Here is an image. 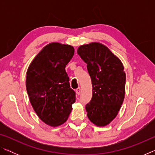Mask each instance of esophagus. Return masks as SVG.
<instances>
[{
    "instance_id": "1",
    "label": "esophagus",
    "mask_w": 155,
    "mask_h": 155,
    "mask_svg": "<svg viewBox=\"0 0 155 155\" xmlns=\"http://www.w3.org/2000/svg\"><path fill=\"white\" fill-rule=\"evenodd\" d=\"M81 92V90L80 87H78V88L77 89V90H76V93H77L78 95H79Z\"/></svg>"
}]
</instances>
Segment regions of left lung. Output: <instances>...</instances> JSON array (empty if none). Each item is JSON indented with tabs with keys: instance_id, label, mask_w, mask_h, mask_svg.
Returning <instances> with one entry per match:
<instances>
[{
	"instance_id": "1",
	"label": "left lung",
	"mask_w": 155,
	"mask_h": 155,
	"mask_svg": "<svg viewBox=\"0 0 155 155\" xmlns=\"http://www.w3.org/2000/svg\"><path fill=\"white\" fill-rule=\"evenodd\" d=\"M78 54L87 64L92 85V98L86 105L88 119L105 127L117 116L125 95L126 74L118 57L100 42L83 44Z\"/></svg>"
}]
</instances>
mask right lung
Instances as JSON below:
<instances>
[{"mask_svg": "<svg viewBox=\"0 0 155 155\" xmlns=\"http://www.w3.org/2000/svg\"><path fill=\"white\" fill-rule=\"evenodd\" d=\"M74 53L72 46L50 43L28 68L26 87L30 103L41 121L52 127L67 121L76 101L65 70Z\"/></svg>", "mask_w": 155, "mask_h": 155, "instance_id": "obj_1", "label": "right lung"}]
</instances>
